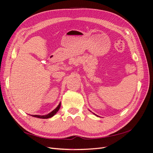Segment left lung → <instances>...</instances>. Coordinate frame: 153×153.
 I'll list each match as a JSON object with an SVG mask.
<instances>
[{
	"label": "left lung",
	"instance_id": "left-lung-1",
	"mask_svg": "<svg viewBox=\"0 0 153 153\" xmlns=\"http://www.w3.org/2000/svg\"><path fill=\"white\" fill-rule=\"evenodd\" d=\"M95 115H96V114H95Z\"/></svg>",
	"mask_w": 153,
	"mask_h": 153
}]
</instances>
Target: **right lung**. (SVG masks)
Listing matches in <instances>:
<instances>
[{"mask_svg":"<svg viewBox=\"0 0 153 153\" xmlns=\"http://www.w3.org/2000/svg\"><path fill=\"white\" fill-rule=\"evenodd\" d=\"M60 107H61V102L59 104V105L55 108L53 110H52V112H50L49 114L47 115H32V117H37V118H40V119H48L53 117L55 114H56V113L58 112L59 110L60 109Z\"/></svg>","mask_w":153,"mask_h":153,"instance_id":"1","label":"right lung"}]
</instances>
